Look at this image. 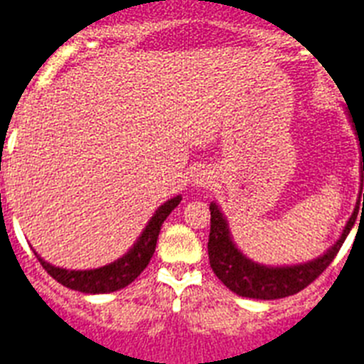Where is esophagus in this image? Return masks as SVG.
Listing matches in <instances>:
<instances>
[{
	"mask_svg": "<svg viewBox=\"0 0 364 364\" xmlns=\"http://www.w3.org/2000/svg\"><path fill=\"white\" fill-rule=\"evenodd\" d=\"M192 181L196 187H205L211 183V172L209 170H196L194 176H192Z\"/></svg>",
	"mask_w": 364,
	"mask_h": 364,
	"instance_id": "1",
	"label": "esophagus"
}]
</instances>
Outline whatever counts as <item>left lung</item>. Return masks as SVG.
<instances>
[{"label":"left lung","mask_w":364,"mask_h":364,"mask_svg":"<svg viewBox=\"0 0 364 364\" xmlns=\"http://www.w3.org/2000/svg\"><path fill=\"white\" fill-rule=\"evenodd\" d=\"M359 134V132H357ZM359 151H361V188H359V202L355 203V209L351 213L350 220L346 223L341 237L336 243L318 256V258L303 262L295 265H264L258 262H252L247 258L237 245L233 243L232 233H230L228 220L224 213L217 205V202H211L209 211H211V232H209V264L218 280L223 282L233 294L241 297H250V299H282L288 295H294L301 289H305L310 282H314L320 277L329 264L335 259L336 252L341 250L342 243L348 237L350 230L355 224L357 213H364V192H363V172H364V138H359ZM363 198V208H360V198Z\"/></svg>","instance_id":"8db88e82"}]
</instances>
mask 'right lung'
<instances>
[{"instance_id":"obj_1","label":"right lung","mask_w":364,"mask_h":364,"mask_svg":"<svg viewBox=\"0 0 364 364\" xmlns=\"http://www.w3.org/2000/svg\"><path fill=\"white\" fill-rule=\"evenodd\" d=\"M179 202H181V194L170 198L168 202L162 203L161 208L155 211V215L149 218L147 226L140 233V237L136 239V243L129 249V252L123 254L121 258H117L112 264L102 265V267L84 269V271L55 267V265L48 264L46 259L41 258L35 250L33 252L44 267V271L52 279L58 280L59 284H63L65 288L76 289V291H82V294H110V291H117V289L131 284L134 279H138V274L147 267L153 252H155L156 239H159V233H161L162 223L179 205Z\"/></svg>"}]
</instances>
